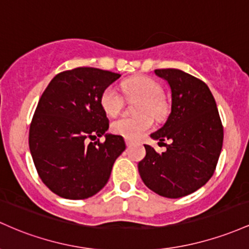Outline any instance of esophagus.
Here are the masks:
<instances>
[{
  "mask_svg": "<svg viewBox=\"0 0 249 249\" xmlns=\"http://www.w3.org/2000/svg\"><path fill=\"white\" fill-rule=\"evenodd\" d=\"M125 144H127L128 147L132 146V144H133V141H132V140H129V139H125Z\"/></svg>",
  "mask_w": 249,
  "mask_h": 249,
  "instance_id": "34e87169",
  "label": "esophagus"
}]
</instances>
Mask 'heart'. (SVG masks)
Listing matches in <instances>:
<instances>
[{
	"instance_id": "1",
	"label": "heart",
	"mask_w": 249,
	"mask_h": 249,
	"mask_svg": "<svg viewBox=\"0 0 249 249\" xmlns=\"http://www.w3.org/2000/svg\"><path fill=\"white\" fill-rule=\"evenodd\" d=\"M124 90L128 99H140L135 108V113L140 114L134 117H121L111 122L110 130L116 135L125 139L138 140L152 129L153 119L161 117L167 109L166 101L160 96L161 86L155 80L148 76L132 77L124 83ZM124 97L119 94L115 87L108 86L100 95V106L107 115L115 116L124 108ZM148 114H147L146 113Z\"/></svg>"
}]
</instances>
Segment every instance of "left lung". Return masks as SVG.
I'll return each mask as SVG.
<instances>
[{"mask_svg":"<svg viewBox=\"0 0 249 249\" xmlns=\"http://www.w3.org/2000/svg\"><path fill=\"white\" fill-rule=\"evenodd\" d=\"M169 83L172 111L152 138L170 139L166 152L144 144L146 156L139 173L148 188L169 199L186 196L213 177L223 142V127L216 103L203 81L178 69H155ZM160 143V142H159Z\"/></svg>","mask_w":249,"mask_h":249,"instance_id":"obj_1","label":"left lung"}]
</instances>
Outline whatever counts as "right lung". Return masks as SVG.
<instances>
[{"mask_svg":"<svg viewBox=\"0 0 249 249\" xmlns=\"http://www.w3.org/2000/svg\"><path fill=\"white\" fill-rule=\"evenodd\" d=\"M120 76L79 67L58 72L42 94L30 124L29 148L42 182L58 196H93L108 182L114 162L125 149L121 135L106 134L100 142L109 127L100 95Z\"/></svg>","mask_w":249,"mask_h":249,"instance_id":"right-lung-1","label":"right lung"}]
</instances>
